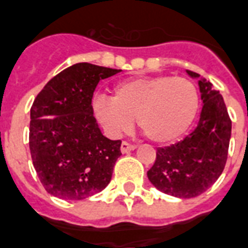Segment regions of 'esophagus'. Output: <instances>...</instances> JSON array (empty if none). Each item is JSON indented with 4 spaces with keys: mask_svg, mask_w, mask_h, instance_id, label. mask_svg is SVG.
Masks as SVG:
<instances>
[{
    "mask_svg": "<svg viewBox=\"0 0 248 248\" xmlns=\"http://www.w3.org/2000/svg\"><path fill=\"white\" fill-rule=\"evenodd\" d=\"M135 149H136V145L129 144V142H126V141H123L122 146H120L122 153H129L132 152V150H135Z\"/></svg>",
    "mask_w": 248,
    "mask_h": 248,
    "instance_id": "esophagus-1",
    "label": "esophagus"
}]
</instances>
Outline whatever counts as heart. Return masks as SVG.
I'll return each instance as SVG.
<instances>
[{"label": "heart", "mask_w": 248, "mask_h": 248, "mask_svg": "<svg viewBox=\"0 0 248 248\" xmlns=\"http://www.w3.org/2000/svg\"><path fill=\"white\" fill-rule=\"evenodd\" d=\"M96 120L111 136L128 131L136 117L145 136L167 144L188 131L199 109V93L191 79L155 76L125 79L112 89V98L93 102Z\"/></svg>", "instance_id": "b5f03b06"}]
</instances>
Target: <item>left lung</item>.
<instances>
[{"label":"left lung","mask_w":248,"mask_h":248,"mask_svg":"<svg viewBox=\"0 0 248 248\" xmlns=\"http://www.w3.org/2000/svg\"><path fill=\"white\" fill-rule=\"evenodd\" d=\"M202 108L197 126L178 144L157 149V158L148 178L161 192L191 199L205 192L222 174L232 137V120L219 91L200 74Z\"/></svg>","instance_id":"8db88e82"}]
</instances>
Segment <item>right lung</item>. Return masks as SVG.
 <instances>
[{"label":"right lung","instance_id":"add662e5","mask_svg":"<svg viewBox=\"0 0 248 248\" xmlns=\"http://www.w3.org/2000/svg\"><path fill=\"white\" fill-rule=\"evenodd\" d=\"M119 72L78 62L52 78L33 100L30 152L48 193L64 200H83L111 182L122 155V141L103 136L91 100L100 79Z\"/></svg>","mask_w":248,"mask_h":248}]
</instances>
